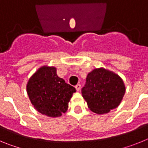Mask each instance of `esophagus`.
Here are the masks:
<instances>
[{
	"mask_svg": "<svg viewBox=\"0 0 148 148\" xmlns=\"http://www.w3.org/2000/svg\"><path fill=\"white\" fill-rule=\"evenodd\" d=\"M75 89H76V90L77 91H79V90H81V84H76V85H75Z\"/></svg>",
	"mask_w": 148,
	"mask_h": 148,
	"instance_id": "esophagus-1",
	"label": "esophagus"
}]
</instances>
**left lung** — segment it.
<instances>
[{
	"label": "left lung",
	"mask_w": 148,
	"mask_h": 148,
	"mask_svg": "<svg viewBox=\"0 0 148 148\" xmlns=\"http://www.w3.org/2000/svg\"><path fill=\"white\" fill-rule=\"evenodd\" d=\"M125 90L119 75L101 67L88 73L82 94L90 110L97 114H104L119 107Z\"/></svg>",
	"instance_id": "1"
}]
</instances>
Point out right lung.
<instances>
[{
  "mask_svg": "<svg viewBox=\"0 0 148 148\" xmlns=\"http://www.w3.org/2000/svg\"><path fill=\"white\" fill-rule=\"evenodd\" d=\"M75 91V87L57 75L55 66H40L27 84V94L34 108L53 118L66 113Z\"/></svg>",
  "mask_w": 148,
  "mask_h": 148,
  "instance_id": "1",
  "label": "right lung"
}]
</instances>
